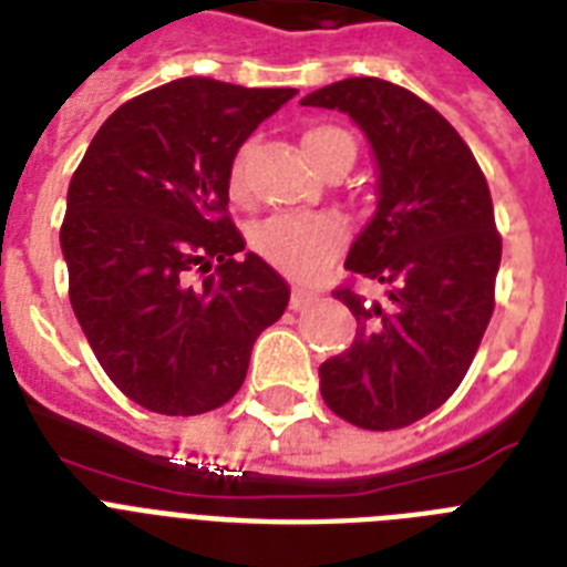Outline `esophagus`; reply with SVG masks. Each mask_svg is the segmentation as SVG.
Returning <instances> with one entry per match:
<instances>
[{"mask_svg": "<svg viewBox=\"0 0 567 567\" xmlns=\"http://www.w3.org/2000/svg\"><path fill=\"white\" fill-rule=\"evenodd\" d=\"M320 297V293L315 291V288H306V285H293V291H291V308L297 311V308H306L311 306L315 299Z\"/></svg>", "mask_w": 567, "mask_h": 567, "instance_id": "34e87169", "label": "esophagus"}]
</instances>
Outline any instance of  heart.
Wrapping results in <instances>:
<instances>
[{
	"instance_id": "heart-1",
	"label": "heart",
	"mask_w": 567,
	"mask_h": 567,
	"mask_svg": "<svg viewBox=\"0 0 567 567\" xmlns=\"http://www.w3.org/2000/svg\"><path fill=\"white\" fill-rule=\"evenodd\" d=\"M302 148L308 159L323 168L331 156L355 159V142L347 131L334 124H320L302 136ZM229 192L236 200L250 195V142L233 154L229 163ZM349 241L347 220L334 212H276L270 218L259 220L250 233L252 250L274 268L293 276L315 274L326 261L334 259Z\"/></svg>"
}]
</instances>
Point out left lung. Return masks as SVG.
Wrapping results in <instances>:
<instances>
[{"mask_svg":"<svg viewBox=\"0 0 567 567\" xmlns=\"http://www.w3.org/2000/svg\"><path fill=\"white\" fill-rule=\"evenodd\" d=\"M302 107L349 113L379 163V209L347 270L384 285V297L334 288L358 331L320 363V393L363 431L408 427L460 388L495 311L501 236L489 186L463 136L404 86L347 78Z\"/></svg>","mask_w":567,"mask_h":567,"instance_id":"1","label":"left lung"}]
</instances>
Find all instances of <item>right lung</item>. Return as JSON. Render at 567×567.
Wrapping results in <instances>:
<instances>
[{
    "mask_svg": "<svg viewBox=\"0 0 567 567\" xmlns=\"http://www.w3.org/2000/svg\"><path fill=\"white\" fill-rule=\"evenodd\" d=\"M297 90L179 78L101 124L72 174L60 247L92 352L165 416L227 404L291 288L229 218V163ZM202 279H196V274Z\"/></svg>",
    "mask_w": 567,
    "mask_h": 567,
    "instance_id": "right-lung-1",
    "label": "right lung"
}]
</instances>
